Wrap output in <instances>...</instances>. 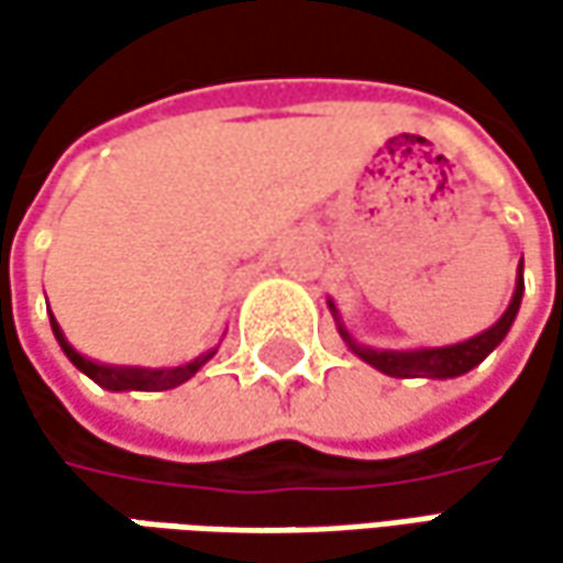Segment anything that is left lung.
Returning a JSON list of instances; mask_svg holds the SVG:
<instances>
[{
  "label": "left lung",
  "instance_id": "1",
  "mask_svg": "<svg viewBox=\"0 0 563 563\" xmlns=\"http://www.w3.org/2000/svg\"><path fill=\"white\" fill-rule=\"evenodd\" d=\"M520 300H523V260H520V275H517V288H514L508 310H505V316H501L492 329H486L483 335L466 338L461 344H448V347H420V351H378V347L357 344L354 335L344 329V322L338 319V310L332 300H329V307H332V313H335L338 332L344 338V344H347L360 360H366L369 366H376L378 373L395 378H454L470 373L473 366H479V363L505 341V335L510 332V325H514V319H517Z\"/></svg>",
  "mask_w": 563,
  "mask_h": 563
}]
</instances>
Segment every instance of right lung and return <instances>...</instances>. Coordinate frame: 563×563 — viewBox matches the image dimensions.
I'll return each instance as SVG.
<instances>
[{
    "label": "right lung",
    "mask_w": 563,
    "mask_h": 563,
    "mask_svg": "<svg viewBox=\"0 0 563 563\" xmlns=\"http://www.w3.org/2000/svg\"><path fill=\"white\" fill-rule=\"evenodd\" d=\"M53 332H55V341H58V344H62V351H65V357L71 360L84 376H90L97 385L109 388V391H165V388H175V385L187 382V378L194 376V373L203 366L206 360L216 357V351H206V354H200L197 360H190V363H185V366H172V369L109 366V363H93L90 357L77 354L75 347L65 341V335H62V329H58V322H55V319H53Z\"/></svg>",
    "instance_id": "add662e5"
}]
</instances>
